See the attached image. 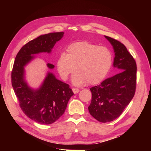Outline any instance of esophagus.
Listing matches in <instances>:
<instances>
[{
	"label": "esophagus",
	"mask_w": 151,
	"mask_h": 151,
	"mask_svg": "<svg viewBox=\"0 0 151 151\" xmlns=\"http://www.w3.org/2000/svg\"><path fill=\"white\" fill-rule=\"evenodd\" d=\"M72 91L74 94H77L79 92V89L77 88H72Z\"/></svg>",
	"instance_id": "esophagus-1"
}]
</instances>
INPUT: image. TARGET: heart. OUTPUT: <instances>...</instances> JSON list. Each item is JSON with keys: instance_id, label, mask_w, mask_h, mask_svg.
Wrapping results in <instances>:
<instances>
[{"instance_id": "obj_1", "label": "heart", "mask_w": 151, "mask_h": 151, "mask_svg": "<svg viewBox=\"0 0 151 151\" xmlns=\"http://www.w3.org/2000/svg\"><path fill=\"white\" fill-rule=\"evenodd\" d=\"M111 50L105 47L83 41L70 44L66 53L61 54L57 62L61 78L66 81L74 71L72 83L80 86L88 83L98 84L106 78L113 65Z\"/></svg>"}]
</instances>
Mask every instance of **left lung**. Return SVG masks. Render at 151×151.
Masks as SVG:
<instances>
[{
    "instance_id": "obj_1",
    "label": "left lung",
    "mask_w": 151,
    "mask_h": 151,
    "mask_svg": "<svg viewBox=\"0 0 151 151\" xmlns=\"http://www.w3.org/2000/svg\"><path fill=\"white\" fill-rule=\"evenodd\" d=\"M104 36L113 45L115 53L113 66L120 72L90 88L92 99L88 107L89 113L103 123L111 122L121 115L134 96L137 84L134 57L119 41Z\"/></svg>"
}]
</instances>
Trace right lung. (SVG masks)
Listing matches in <instances>:
<instances>
[{"mask_svg": "<svg viewBox=\"0 0 151 151\" xmlns=\"http://www.w3.org/2000/svg\"><path fill=\"white\" fill-rule=\"evenodd\" d=\"M63 32L41 35L22 47L16 57L11 72L12 86L19 106L25 115L40 124H52L65 112L70 97L74 94L69 85L48 73L44 83L38 90H33L24 80V67L33 59V54L51 52L60 40ZM50 68L54 65L48 63Z\"/></svg>", "mask_w": 151, "mask_h": 151, "instance_id": "add662e5", "label": "right lung"}]
</instances>
